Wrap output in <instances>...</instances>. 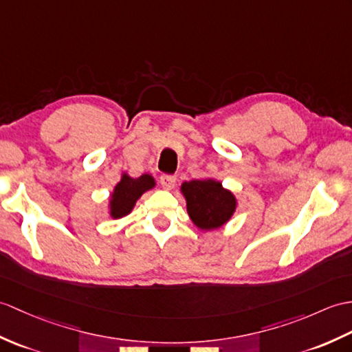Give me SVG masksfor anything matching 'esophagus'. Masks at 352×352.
I'll list each match as a JSON object with an SVG mask.
<instances>
[{
  "label": "esophagus",
  "instance_id": "obj_1",
  "mask_svg": "<svg viewBox=\"0 0 352 352\" xmlns=\"http://www.w3.org/2000/svg\"><path fill=\"white\" fill-rule=\"evenodd\" d=\"M175 183H177V177L175 175H169V174L160 175V184H162L163 189L170 190L175 186Z\"/></svg>",
  "mask_w": 352,
  "mask_h": 352
}]
</instances>
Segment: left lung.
<instances>
[{
  "label": "left lung",
  "mask_w": 352,
  "mask_h": 352,
  "mask_svg": "<svg viewBox=\"0 0 352 352\" xmlns=\"http://www.w3.org/2000/svg\"><path fill=\"white\" fill-rule=\"evenodd\" d=\"M187 213L201 230H216L226 223L235 210V198L214 179H192L182 186Z\"/></svg>",
  "instance_id": "1"
}]
</instances>
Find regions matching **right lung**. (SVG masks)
<instances>
[{
  "label": "right lung",
  "mask_w": 352,
  "mask_h": 352,
  "mask_svg": "<svg viewBox=\"0 0 352 352\" xmlns=\"http://www.w3.org/2000/svg\"><path fill=\"white\" fill-rule=\"evenodd\" d=\"M154 187V179L151 175H141L132 178L122 175L121 182L116 186L111 199V216L120 219L132 211L135 202L141 198V195Z\"/></svg>",
  "instance_id": "obj_1"
}]
</instances>
